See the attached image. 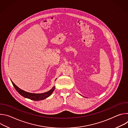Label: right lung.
<instances>
[{"instance_id":"1","label":"right lung","mask_w":128,"mask_h":128,"mask_svg":"<svg viewBox=\"0 0 128 128\" xmlns=\"http://www.w3.org/2000/svg\"><path fill=\"white\" fill-rule=\"evenodd\" d=\"M12 82L14 86V88H15V89L16 90L17 92L19 93L21 95H22V96L30 99L31 100H34V101H38V100H44L46 98H48V97H49L53 92V91L54 90V86L48 92L43 93V94H32V93H28L25 92V91L20 89V88H18L12 81Z\"/></svg>"}]
</instances>
